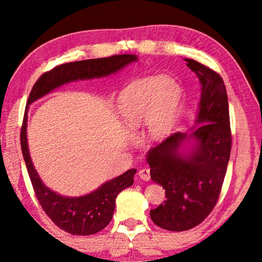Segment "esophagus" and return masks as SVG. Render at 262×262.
<instances>
[{
	"label": "esophagus",
	"instance_id": "1",
	"mask_svg": "<svg viewBox=\"0 0 262 262\" xmlns=\"http://www.w3.org/2000/svg\"><path fill=\"white\" fill-rule=\"evenodd\" d=\"M139 177L144 181H149L150 180V171L149 168L144 167V168H141V170L139 171Z\"/></svg>",
	"mask_w": 262,
	"mask_h": 262
}]
</instances>
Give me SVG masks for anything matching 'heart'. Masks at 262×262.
<instances>
[{"mask_svg":"<svg viewBox=\"0 0 262 262\" xmlns=\"http://www.w3.org/2000/svg\"><path fill=\"white\" fill-rule=\"evenodd\" d=\"M183 91L171 77H145L129 84L118 98V112L127 127L139 128L148 120L152 134H162L172 125Z\"/></svg>","mask_w":262,"mask_h":262,"instance_id":"b5f03b06","label":"heart"}]
</instances>
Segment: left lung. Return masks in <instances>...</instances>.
Instances as JSON below:
<instances>
[{"label":"left lung","mask_w":262,"mask_h":262,"mask_svg":"<svg viewBox=\"0 0 262 262\" xmlns=\"http://www.w3.org/2000/svg\"><path fill=\"white\" fill-rule=\"evenodd\" d=\"M187 67L201 83V99L195 127L188 133L177 132L149 150L147 162L155 183L165 189L166 200L150 217L159 228L186 231L206 220L216 206L231 152L227 89L221 75L186 59ZM193 139L188 154L179 151Z\"/></svg>","instance_id":"obj_1"}]
</instances>
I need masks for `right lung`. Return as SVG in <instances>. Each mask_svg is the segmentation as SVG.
Here are the masks:
<instances>
[{"mask_svg":"<svg viewBox=\"0 0 262 262\" xmlns=\"http://www.w3.org/2000/svg\"><path fill=\"white\" fill-rule=\"evenodd\" d=\"M136 60L137 56L134 54H122L101 59L68 62L57 66L50 72L42 74L34 83L29 96L28 106L66 83L77 79L108 76ZM26 121L28 107L20 130V147L35 196L46 215L56 227L76 236H90L107 227L113 217L117 195L134 183L136 168H130L117 178L106 181L99 188L84 196H62L46 187L35 171L29 154Z\"/></svg>","mask_w":262,"mask_h":262,"instance_id":"obj_1","label":"right lung"}]
</instances>
